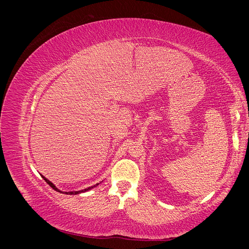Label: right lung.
Masks as SVG:
<instances>
[{
  "instance_id": "1",
  "label": "right lung",
  "mask_w": 249,
  "mask_h": 249,
  "mask_svg": "<svg viewBox=\"0 0 249 249\" xmlns=\"http://www.w3.org/2000/svg\"><path fill=\"white\" fill-rule=\"evenodd\" d=\"M43 178V179L46 180V182L53 188V189L54 190H56V191H58V192H62V191H60L58 188H56V186L53 184L52 182H50V180L48 179V178H46L44 177H42ZM99 184H96V185H94V186H91V187H89V188H86V189H84V190H81V191H71V192H63V193H65V194H71V195H72V194H79V193H82V192H86V191H88V190H90V189H92L93 187H95V186H97Z\"/></svg>"
}]
</instances>
